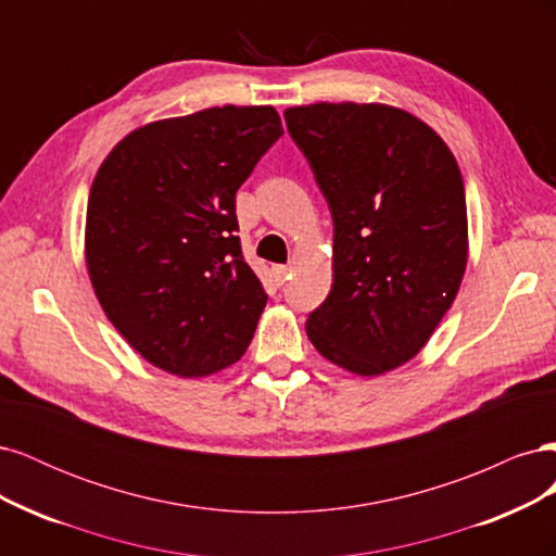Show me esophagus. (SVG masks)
<instances>
[{
	"mask_svg": "<svg viewBox=\"0 0 556 556\" xmlns=\"http://www.w3.org/2000/svg\"><path fill=\"white\" fill-rule=\"evenodd\" d=\"M290 271H292V268H290L288 264L274 266V278H276V282H278V285H285V280L290 278Z\"/></svg>",
	"mask_w": 556,
	"mask_h": 556,
	"instance_id": "obj_1",
	"label": "esophagus"
}]
</instances>
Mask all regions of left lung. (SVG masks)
Returning <instances> with one entry per match:
<instances>
[{
    "instance_id": "obj_1",
    "label": "left lung",
    "mask_w": 556,
    "mask_h": 556,
    "mask_svg": "<svg viewBox=\"0 0 556 556\" xmlns=\"http://www.w3.org/2000/svg\"><path fill=\"white\" fill-rule=\"evenodd\" d=\"M333 220V285L306 323L357 376L413 359L452 306L468 257L466 192L445 141L384 104L285 111Z\"/></svg>"
}]
</instances>
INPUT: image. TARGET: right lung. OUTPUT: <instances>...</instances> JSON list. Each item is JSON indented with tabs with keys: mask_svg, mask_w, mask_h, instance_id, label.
Here are the masks:
<instances>
[{
	"mask_svg": "<svg viewBox=\"0 0 556 556\" xmlns=\"http://www.w3.org/2000/svg\"><path fill=\"white\" fill-rule=\"evenodd\" d=\"M280 137L274 106H215L134 129L99 166L86 223L92 288L164 371L215 374L252 341L268 296L243 260L237 190Z\"/></svg>",
	"mask_w": 556,
	"mask_h": 556,
	"instance_id": "obj_1",
	"label": "right lung"
}]
</instances>
